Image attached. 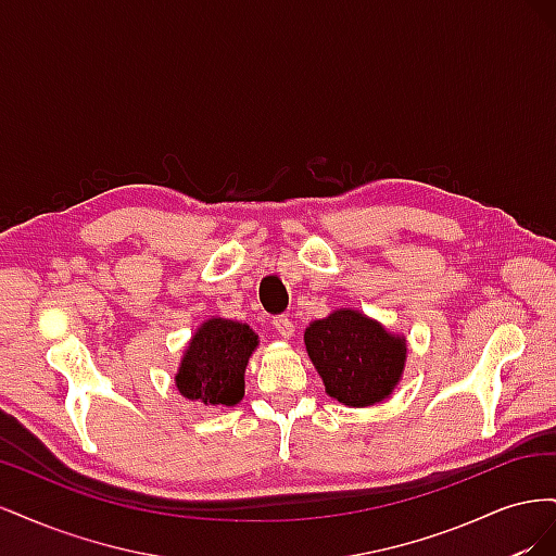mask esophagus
Instances as JSON below:
<instances>
[{
    "label": "esophagus",
    "instance_id": "obj_1",
    "mask_svg": "<svg viewBox=\"0 0 556 556\" xmlns=\"http://www.w3.org/2000/svg\"><path fill=\"white\" fill-rule=\"evenodd\" d=\"M274 327L282 336V339H292V336H294V323H292L288 315H278L274 319Z\"/></svg>",
    "mask_w": 556,
    "mask_h": 556
}]
</instances>
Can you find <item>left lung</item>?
<instances>
[{
	"instance_id": "left-lung-1",
	"label": "left lung",
	"mask_w": 556,
	"mask_h": 556,
	"mask_svg": "<svg viewBox=\"0 0 556 556\" xmlns=\"http://www.w3.org/2000/svg\"><path fill=\"white\" fill-rule=\"evenodd\" d=\"M325 392L343 406L368 408L392 396L403 378L408 341L355 308H336L304 331Z\"/></svg>"
}]
</instances>
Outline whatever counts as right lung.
Here are the masks:
<instances>
[{"instance_id": "obj_1", "label": "right lung", "mask_w": 556, "mask_h": 556, "mask_svg": "<svg viewBox=\"0 0 556 556\" xmlns=\"http://www.w3.org/2000/svg\"><path fill=\"white\" fill-rule=\"evenodd\" d=\"M257 345L260 336L239 319H204L185 345L176 390L204 406H237L245 394V366Z\"/></svg>"}]
</instances>
